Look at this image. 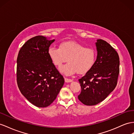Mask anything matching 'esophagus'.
<instances>
[{
  "label": "esophagus",
  "mask_w": 134,
  "mask_h": 134,
  "mask_svg": "<svg viewBox=\"0 0 134 134\" xmlns=\"http://www.w3.org/2000/svg\"><path fill=\"white\" fill-rule=\"evenodd\" d=\"M64 80H65V82H66V83H70V82L72 81V80L71 79H68L67 77H65Z\"/></svg>",
  "instance_id": "esophagus-1"
}]
</instances>
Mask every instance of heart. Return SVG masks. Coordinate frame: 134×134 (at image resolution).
<instances>
[{
    "mask_svg": "<svg viewBox=\"0 0 134 134\" xmlns=\"http://www.w3.org/2000/svg\"><path fill=\"white\" fill-rule=\"evenodd\" d=\"M48 54L53 63L60 67L67 60L68 63L60 68V71L66 75H71L77 72L79 74H84L93 66L96 54L92 48L73 41L62 42L59 48L51 46Z\"/></svg>",
    "mask_w": 134,
    "mask_h": 134,
    "instance_id": "obj_1",
    "label": "heart"
}]
</instances>
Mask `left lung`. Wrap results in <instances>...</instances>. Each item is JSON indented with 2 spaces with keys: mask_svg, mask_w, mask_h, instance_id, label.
I'll use <instances>...</instances> for the list:
<instances>
[{
  "mask_svg": "<svg viewBox=\"0 0 134 134\" xmlns=\"http://www.w3.org/2000/svg\"><path fill=\"white\" fill-rule=\"evenodd\" d=\"M97 59L93 66L79 79L81 91L78 98L83 104L96 105L114 90L119 74V58L110 44L102 40L96 43Z\"/></svg>",
  "mask_w": 134,
  "mask_h": 134,
  "instance_id": "left-lung-1",
  "label": "left lung"
}]
</instances>
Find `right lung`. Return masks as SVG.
Returning a JSON list of instances; mask_svg holds the SVG:
<instances>
[{
  "label": "right lung",
  "instance_id": "obj_1",
  "mask_svg": "<svg viewBox=\"0 0 134 134\" xmlns=\"http://www.w3.org/2000/svg\"><path fill=\"white\" fill-rule=\"evenodd\" d=\"M55 40L42 36L29 39L20 49L17 58V83L22 94L39 108L55 100L64 83L48 54Z\"/></svg>",
  "mask_w": 134,
  "mask_h": 134
}]
</instances>
